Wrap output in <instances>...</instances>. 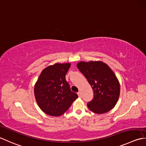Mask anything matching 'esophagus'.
Wrapping results in <instances>:
<instances>
[{
  "label": "esophagus",
  "mask_w": 146,
  "mask_h": 146,
  "mask_svg": "<svg viewBox=\"0 0 146 146\" xmlns=\"http://www.w3.org/2000/svg\"><path fill=\"white\" fill-rule=\"evenodd\" d=\"M78 95L79 98H81V97H82V92H78Z\"/></svg>",
  "instance_id": "34e87169"
}]
</instances>
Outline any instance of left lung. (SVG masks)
Segmentation results:
<instances>
[{"label":"left lung","instance_id":"1","mask_svg":"<svg viewBox=\"0 0 146 146\" xmlns=\"http://www.w3.org/2000/svg\"><path fill=\"white\" fill-rule=\"evenodd\" d=\"M76 66L94 91L92 100L87 103L88 109L97 114H103L112 110L120 92L119 81L113 70L102 61H81Z\"/></svg>","mask_w":146,"mask_h":146}]
</instances>
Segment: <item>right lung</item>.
I'll use <instances>...</instances> for the list:
<instances>
[{"mask_svg":"<svg viewBox=\"0 0 146 146\" xmlns=\"http://www.w3.org/2000/svg\"><path fill=\"white\" fill-rule=\"evenodd\" d=\"M70 63H56L43 70L34 87L36 101L48 115L59 116L64 114L78 95L72 92L65 75Z\"/></svg>","mask_w":146,"mask_h":146,"instance_id":"obj_1","label":"right lung"}]
</instances>
